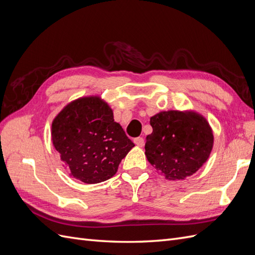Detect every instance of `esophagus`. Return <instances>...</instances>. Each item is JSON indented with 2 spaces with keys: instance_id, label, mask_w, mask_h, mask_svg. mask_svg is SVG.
Returning <instances> with one entry per match:
<instances>
[{
  "instance_id": "1",
  "label": "esophagus",
  "mask_w": 255,
  "mask_h": 255,
  "mask_svg": "<svg viewBox=\"0 0 255 255\" xmlns=\"http://www.w3.org/2000/svg\"><path fill=\"white\" fill-rule=\"evenodd\" d=\"M134 142H135V144H136V145L140 146V148H142V146L144 145V139H143L142 137H137V138H135V139H134Z\"/></svg>"
}]
</instances>
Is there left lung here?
Masks as SVG:
<instances>
[{
    "instance_id": "obj_1",
    "label": "left lung",
    "mask_w": 255,
    "mask_h": 255,
    "mask_svg": "<svg viewBox=\"0 0 255 255\" xmlns=\"http://www.w3.org/2000/svg\"><path fill=\"white\" fill-rule=\"evenodd\" d=\"M145 156L166 180H184L196 173L211 155L214 135L210 123L194 111L160 112L150 118Z\"/></svg>"
}]
</instances>
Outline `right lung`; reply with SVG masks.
<instances>
[{
  "instance_id": "right-lung-1",
  "label": "right lung",
  "mask_w": 255,
  "mask_h": 255,
  "mask_svg": "<svg viewBox=\"0 0 255 255\" xmlns=\"http://www.w3.org/2000/svg\"><path fill=\"white\" fill-rule=\"evenodd\" d=\"M51 136L69 175L85 184L111 179L135 145L99 96L68 103L54 118Z\"/></svg>"
}]
</instances>
